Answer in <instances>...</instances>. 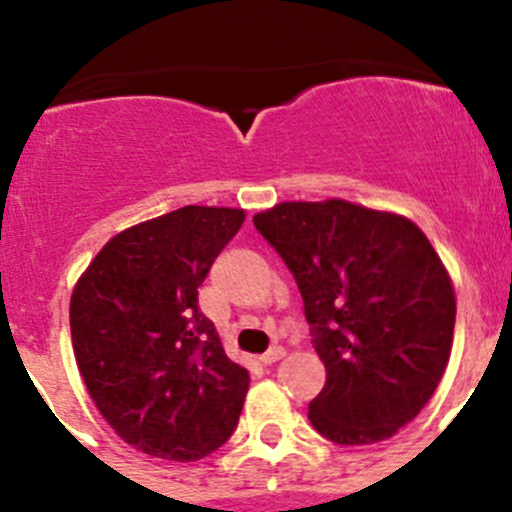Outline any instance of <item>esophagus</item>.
Returning a JSON list of instances; mask_svg holds the SVG:
<instances>
[{"label":"esophagus","instance_id":"esophagus-1","mask_svg":"<svg viewBox=\"0 0 512 512\" xmlns=\"http://www.w3.org/2000/svg\"><path fill=\"white\" fill-rule=\"evenodd\" d=\"M282 356H285V349H282V347H272V349H267V352L260 356V361L265 366H272V364H275V361H280Z\"/></svg>","mask_w":512,"mask_h":512}]
</instances>
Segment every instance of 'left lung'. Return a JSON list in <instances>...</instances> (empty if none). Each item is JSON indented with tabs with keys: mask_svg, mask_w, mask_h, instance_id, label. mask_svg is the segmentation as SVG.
I'll list each match as a JSON object with an SVG mask.
<instances>
[{
	"mask_svg": "<svg viewBox=\"0 0 512 512\" xmlns=\"http://www.w3.org/2000/svg\"><path fill=\"white\" fill-rule=\"evenodd\" d=\"M252 223L292 272L327 366L312 426L339 446L394 436L436 391L456 327V294L428 237L347 200L280 203Z\"/></svg>",
	"mask_w": 512,
	"mask_h": 512,
	"instance_id": "8db88e82",
	"label": "left lung"
}]
</instances>
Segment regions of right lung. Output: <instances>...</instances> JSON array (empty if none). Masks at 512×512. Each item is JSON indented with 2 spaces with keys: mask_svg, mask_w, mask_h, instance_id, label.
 I'll list each match as a JSON object with an SVG mask.
<instances>
[{
  "mask_svg": "<svg viewBox=\"0 0 512 512\" xmlns=\"http://www.w3.org/2000/svg\"><path fill=\"white\" fill-rule=\"evenodd\" d=\"M245 213L185 205L106 242L71 294L84 384L138 451L200 461L237 428L250 374L227 359L198 287Z\"/></svg>",
  "mask_w": 512,
  "mask_h": 512,
  "instance_id": "1",
  "label": "right lung"
}]
</instances>
